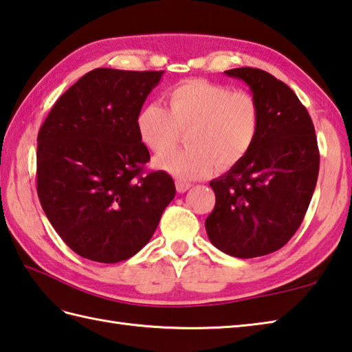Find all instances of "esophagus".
I'll return each instance as SVG.
<instances>
[{
	"instance_id": "1",
	"label": "esophagus",
	"mask_w": 352,
	"mask_h": 352,
	"mask_svg": "<svg viewBox=\"0 0 352 352\" xmlns=\"http://www.w3.org/2000/svg\"><path fill=\"white\" fill-rule=\"evenodd\" d=\"M191 188V184L185 182V181H176V190L177 192H185L186 190Z\"/></svg>"
}]
</instances>
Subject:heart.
Segmentation results:
<instances>
[{
    "instance_id": "b5f03b06",
    "label": "heart",
    "mask_w": 352,
    "mask_h": 352,
    "mask_svg": "<svg viewBox=\"0 0 352 352\" xmlns=\"http://www.w3.org/2000/svg\"><path fill=\"white\" fill-rule=\"evenodd\" d=\"M168 111L148 103L136 116V132L148 150L166 153L181 131L191 130L188 151L164 155L156 166L175 177L191 181L210 176L219 167L240 162L256 138L260 111L246 91L206 80H186L167 92Z\"/></svg>"
}]
</instances>
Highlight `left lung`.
<instances>
[{"instance_id":"8db88e82","label":"left lung","mask_w":352,"mask_h":352,"mask_svg":"<svg viewBox=\"0 0 352 352\" xmlns=\"http://www.w3.org/2000/svg\"><path fill=\"white\" fill-rule=\"evenodd\" d=\"M225 74L249 86L260 123L248 155L210 182L216 206L205 228L221 252L263 256L281 249L302 223L319 175L318 140L307 109L284 82L250 67Z\"/></svg>"}]
</instances>
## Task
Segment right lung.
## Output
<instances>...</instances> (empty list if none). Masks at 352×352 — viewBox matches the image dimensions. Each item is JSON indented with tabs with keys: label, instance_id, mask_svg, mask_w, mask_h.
<instances>
[{
	"label": "right lung",
	"instance_id": "obj_1",
	"mask_svg": "<svg viewBox=\"0 0 352 352\" xmlns=\"http://www.w3.org/2000/svg\"><path fill=\"white\" fill-rule=\"evenodd\" d=\"M164 71L97 68L54 103L38 135V196L77 255L97 263L133 256L176 195L166 171L142 175L148 148L136 116Z\"/></svg>",
	"mask_w": 352,
	"mask_h": 352
}]
</instances>
